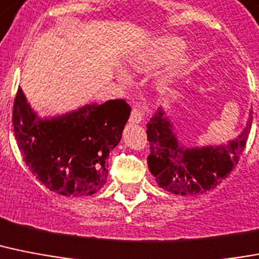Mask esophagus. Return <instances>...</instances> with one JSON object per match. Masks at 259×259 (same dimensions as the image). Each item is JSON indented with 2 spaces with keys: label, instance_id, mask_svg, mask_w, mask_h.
Instances as JSON below:
<instances>
[{
  "label": "esophagus",
  "instance_id": "1",
  "mask_svg": "<svg viewBox=\"0 0 259 259\" xmlns=\"http://www.w3.org/2000/svg\"><path fill=\"white\" fill-rule=\"evenodd\" d=\"M141 121H142V111L137 106H134L133 110H132V114H130V122L140 123Z\"/></svg>",
  "mask_w": 259,
  "mask_h": 259
}]
</instances>
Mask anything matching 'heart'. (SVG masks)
Segmentation results:
<instances>
[{
	"label": "heart",
	"instance_id": "obj_1",
	"mask_svg": "<svg viewBox=\"0 0 259 259\" xmlns=\"http://www.w3.org/2000/svg\"><path fill=\"white\" fill-rule=\"evenodd\" d=\"M182 49V42L177 38H161L151 46V49L144 54H140L132 61V69L136 71H149L158 65L171 60ZM122 79L125 77L122 75Z\"/></svg>",
	"mask_w": 259,
	"mask_h": 259
}]
</instances>
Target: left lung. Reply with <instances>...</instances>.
Listing matches in <instances>:
<instances>
[{"instance_id":"left-lung-1","label":"left lung","mask_w":259,"mask_h":259,"mask_svg":"<svg viewBox=\"0 0 259 259\" xmlns=\"http://www.w3.org/2000/svg\"><path fill=\"white\" fill-rule=\"evenodd\" d=\"M163 114L162 109H159L146 125L150 145L148 166L159 188L181 195L203 194L232 173L245 150L253 111H250L242 133L228 145L194 149L178 145L171 125Z\"/></svg>"}]
</instances>
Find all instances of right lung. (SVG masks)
I'll list each match as a JSON object with an SVG mask.
<instances>
[{
  "instance_id": "right-lung-1",
  "label": "right lung",
  "mask_w": 259,
  "mask_h": 259,
  "mask_svg": "<svg viewBox=\"0 0 259 259\" xmlns=\"http://www.w3.org/2000/svg\"><path fill=\"white\" fill-rule=\"evenodd\" d=\"M130 111L125 100H110L39 119L18 89L14 136L25 163L46 189L66 197L92 195L106 182L109 154L121 141Z\"/></svg>"
}]
</instances>
